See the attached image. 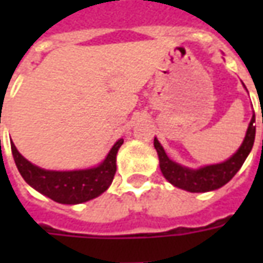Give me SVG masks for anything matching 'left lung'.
Masks as SVG:
<instances>
[{
    "mask_svg": "<svg viewBox=\"0 0 263 263\" xmlns=\"http://www.w3.org/2000/svg\"><path fill=\"white\" fill-rule=\"evenodd\" d=\"M255 114L249 122L247 135L243 139L242 145L239 146L235 154L231 158L222 163L210 165L200 167V169H189L184 166H180L176 162H173L167 158L165 149L160 145L159 141L155 138L154 145L158 156H159L160 171L166 177V180L183 190H187L192 193H205L215 189L222 187L224 184L231 180L235 176L241 166L247 159V156L254 146L255 141Z\"/></svg>",
    "mask_w": 263,
    "mask_h": 263,
    "instance_id": "left-lung-1",
    "label": "left lung"
}]
</instances>
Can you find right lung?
Listing matches in <instances>:
<instances>
[{
    "mask_svg": "<svg viewBox=\"0 0 263 263\" xmlns=\"http://www.w3.org/2000/svg\"><path fill=\"white\" fill-rule=\"evenodd\" d=\"M122 143L124 139L121 138L97 167L70 172L41 169L26 160L14 143H11V149L21 176L31 187L56 203L80 204L98 197L109 187L117 172V154Z\"/></svg>",
    "mask_w": 263,
    "mask_h": 263,
    "instance_id": "add662e5",
    "label": "right lung"
}]
</instances>
